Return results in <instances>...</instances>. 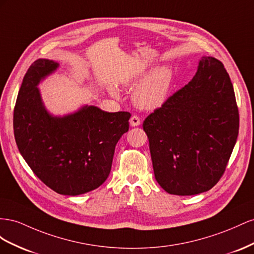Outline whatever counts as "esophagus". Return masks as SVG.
I'll use <instances>...</instances> for the list:
<instances>
[{
    "label": "esophagus",
    "instance_id": "34e87169",
    "mask_svg": "<svg viewBox=\"0 0 254 254\" xmlns=\"http://www.w3.org/2000/svg\"><path fill=\"white\" fill-rule=\"evenodd\" d=\"M129 125H131L132 127H138L140 126V119L138 116H132L131 119H129Z\"/></svg>",
    "mask_w": 254,
    "mask_h": 254
}]
</instances>
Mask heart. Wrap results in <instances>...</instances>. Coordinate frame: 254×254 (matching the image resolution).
Listing matches in <instances>:
<instances>
[{
  "label": "heart",
  "instance_id": "obj_1",
  "mask_svg": "<svg viewBox=\"0 0 254 254\" xmlns=\"http://www.w3.org/2000/svg\"><path fill=\"white\" fill-rule=\"evenodd\" d=\"M146 76L142 74L141 78ZM172 81V72L168 67H162L144 79L134 92V103L143 110H155L167 99ZM114 95H117L113 91Z\"/></svg>",
  "mask_w": 254,
  "mask_h": 254
}]
</instances>
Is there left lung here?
<instances>
[{
  "label": "left lung",
  "instance_id": "obj_1",
  "mask_svg": "<svg viewBox=\"0 0 254 254\" xmlns=\"http://www.w3.org/2000/svg\"><path fill=\"white\" fill-rule=\"evenodd\" d=\"M154 176L171 194L214 187L226 171L240 128L233 85L223 64L201 57L191 81L143 121Z\"/></svg>",
  "mask_w": 254,
  "mask_h": 254
}]
</instances>
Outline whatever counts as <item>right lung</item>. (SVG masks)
I'll list each match as a JSON object with an SVG mask.
<instances>
[{"instance_id": "obj_1", "label": "right lung", "mask_w": 254, "mask_h": 254, "mask_svg": "<svg viewBox=\"0 0 254 254\" xmlns=\"http://www.w3.org/2000/svg\"><path fill=\"white\" fill-rule=\"evenodd\" d=\"M57 68V63L42 59L28 68L14 105L13 134L21 155L43 183L57 193L77 195L105 182L131 114L86 105L74 114L53 117L37 85Z\"/></svg>"}]
</instances>
